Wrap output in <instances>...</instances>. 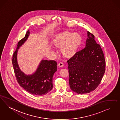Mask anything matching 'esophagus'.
<instances>
[{
  "mask_svg": "<svg viewBox=\"0 0 120 120\" xmlns=\"http://www.w3.org/2000/svg\"><path fill=\"white\" fill-rule=\"evenodd\" d=\"M63 66H64V64L62 62H60L58 64V67H63Z\"/></svg>",
  "mask_w": 120,
  "mask_h": 120,
  "instance_id": "34e87169",
  "label": "esophagus"
}]
</instances>
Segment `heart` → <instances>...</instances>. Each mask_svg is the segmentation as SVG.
<instances>
[{
  "instance_id": "b5f03b06",
  "label": "heart",
  "mask_w": 120,
  "mask_h": 120,
  "mask_svg": "<svg viewBox=\"0 0 120 120\" xmlns=\"http://www.w3.org/2000/svg\"><path fill=\"white\" fill-rule=\"evenodd\" d=\"M82 42L81 35L78 33L66 31L57 34L52 40L53 45L61 49L62 55L71 58L77 53Z\"/></svg>"
}]
</instances>
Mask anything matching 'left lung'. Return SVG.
Instances as JSON below:
<instances>
[{"label": "left lung", "instance_id": "8db88e82", "mask_svg": "<svg viewBox=\"0 0 120 120\" xmlns=\"http://www.w3.org/2000/svg\"><path fill=\"white\" fill-rule=\"evenodd\" d=\"M87 36L86 47L67 61L70 88L79 94L94 91L105 71V60L100 45L88 31Z\"/></svg>", "mask_w": 120, "mask_h": 120}]
</instances>
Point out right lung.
I'll use <instances>...</instances> for the list:
<instances>
[{"mask_svg": "<svg viewBox=\"0 0 120 120\" xmlns=\"http://www.w3.org/2000/svg\"><path fill=\"white\" fill-rule=\"evenodd\" d=\"M29 34L28 30L24 38L18 42L13 54L12 63L15 76L19 85L31 94L43 96L53 88V75L57 70V63L54 60H42L36 71L30 75H27L20 71L17 62V51L26 41Z\"/></svg>", "mask_w": 120, "mask_h": 120, "instance_id": "obj_1", "label": "right lung"}]
</instances>
